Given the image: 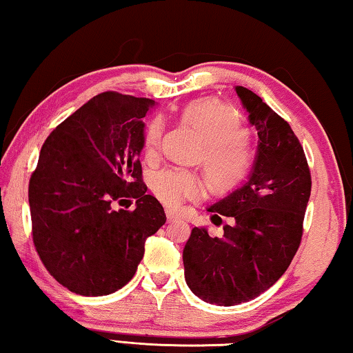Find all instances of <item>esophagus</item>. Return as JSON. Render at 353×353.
I'll return each instance as SVG.
<instances>
[{
  "instance_id": "esophagus-1",
  "label": "esophagus",
  "mask_w": 353,
  "mask_h": 353,
  "mask_svg": "<svg viewBox=\"0 0 353 353\" xmlns=\"http://www.w3.org/2000/svg\"><path fill=\"white\" fill-rule=\"evenodd\" d=\"M166 219H168V222H174V220L179 217V214H177V210L176 209H170V208H166Z\"/></svg>"
}]
</instances>
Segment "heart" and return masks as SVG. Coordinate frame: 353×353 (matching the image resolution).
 I'll return each instance as SVG.
<instances>
[{
  "instance_id": "1",
  "label": "heart",
  "mask_w": 353,
  "mask_h": 353,
  "mask_svg": "<svg viewBox=\"0 0 353 353\" xmlns=\"http://www.w3.org/2000/svg\"><path fill=\"white\" fill-rule=\"evenodd\" d=\"M183 120L198 130L206 144L203 165L210 182L220 190L238 185L250 166V154L245 145L247 131L238 110L219 99H198L183 109ZM161 134V120H154L145 131V154L152 155L159 149ZM150 188L163 203L176 206L183 199L198 198L203 183L188 171L163 168L150 176Z\"/></svg>"
}]
</instances>
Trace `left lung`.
<instances>
[{"label": "left lung", "instance_id": "1", "mask_svg": "<svg viewBox=\"0 0 353 353\" xmlns=\"http://www.w3.org/2000/svg\"><path fill=\"white\" fill-rule=\"evenodd\" d=\"M249 125L259 134L247 181L208 208L222 222V238L194 227L183 247L190 290L215 306H236L261 294L282 277L296 254L311 196L304 150L285 120L245 87L236 85Z\"/></svg>", "mask_w": 353, "mask_h": 353}]
</instances>
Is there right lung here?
Returning <instances> with one entry per match:
<instances>
[{
	"label": "right lung",
	"instance_id": "add662e5",
	"mask_svg": "<svg viewBox=\"0 0 353 353\" xmlns=\"http://www.w3.org/2000/svg\"><path fill=\"white\" fill-rule=\"evenodd\" d=\"M154 99L104 92L52 131L28 188L41 261L68 290L104 296L126 285L166 222L141 181L144 117ZM125 197L134 211L112 208Z\"/></svg>",
	"mask_w": 353,
	"mask_h": 353
}]
</instances>
